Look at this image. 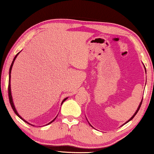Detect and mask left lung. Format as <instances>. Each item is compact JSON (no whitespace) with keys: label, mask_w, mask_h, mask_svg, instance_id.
Masks as SVG:
<instances>
[{"label":"left lung","mask_w":154,"mask_h":154,"mask_svg":"<svg viewBox=\"0 0 154 154\" xmlns=\"http://www.w3.org/2000/svg\"><path fill=\"white\" fill-rule=\"evenodd\" d=\"M145 71H146V69H145ZM142 101H143V99H142V100H141V101H140V104H139V107H138V109H137V110L136 111V112H135V113H134V114L133 115V116H132V118H130V119H129V120H128L126 122V123H125V124H126V123H128V122H130V120H132V119H133L134 118V117L135 116H136V115H137V113H138V111H139V109H140V106H141V104H142ZM89 124L90 125V124L89 123ZM90 126H91V125H90ZM93 128V127H92Z\"/></svg>","instance_id":"8db88e82"}]
</instances>
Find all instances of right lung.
Here are the masks:
<instances>
[{
	"label": "right lung",
	"mask_w": 154,
	"mask_h": 154,
	"mask_svg": "<svg viewBox=\"0 0 154 154\" xmlns=\"http://www.w3.org/2000/svg\"><path fill=\"white\" fill-rule=\"evenodd\" d=\"M20 53V52H19ZM19 53H17V54H16V56H15V58H14V60H13V62H12V63H11V66H10V69H9V85H8V94H9V102H10V104H11V107H12V109H13V110H14V111L15 112V113L17 115V116L19 117V118H20V119H22L23 121L24 122H25L26 123H27V124H30V125H32V124H29L28 123V122H26L25 120V119H23L22 117H21L20 115H19V113H17V111H16V109H15V106H14V101H13V98H12V95H11V69H12V66H13V64H14V61H15V58H17V55L18 54H19ZM68 98H64L63 100H62V104L63 103L65 100H66ZM61 104V105H62ZM56 118H57V116H56ZM55 118V119H56ZM55 119H54L53 120H52L51 122H49V124H48L47 125H48V124H51V123H52V122H53L54 120H55ZM32 126H33V125H32Z\"/></svg>",
	"instance_id": "obj_1"
}]
</instances>
